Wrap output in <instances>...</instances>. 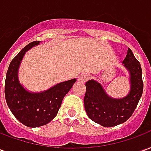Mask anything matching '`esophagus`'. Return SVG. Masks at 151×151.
Instances as JSON below:
<instances>
[{
    "label": "esophagus",
    "instance_id": "34e87169",
    "mask_svg": "<svg viewBox=\"0 0 151 151\" xmlns=\"http://www.w3.org/2000/svg\"><path fill=\"white\" fill-rule=\"evenodd\" d=\"M89 78H90V76H89L88 74H86V73H82V74H81V75L79 76L78 80V82H85L86 81L88 80Z\"/></svg>",
    "mask_w": 151,
    "mask_h": 151
}]
</instances>
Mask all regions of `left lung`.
Returning <instances> with one entry per match:
<instances>
[{"mask_svg":"<svg viewBox=\"0 0 151 151\" xmlns=\"http://www.w3.org/2000/svg\"><path fill=\"white\" fill-rule=\"evenodd\" d=\"M122 64L129 73L130 85L129 91L124 97H111L104 86L94 79L86 82V112L91 120L104 127H113L125 122L133 113L142 95L141 65L129 48Z\"/></svg>","mask_w":151,"mask_h":151,"instance_id":"obj_1","label":"left lung"}]
</instances>
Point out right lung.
<instances>
[{
    "label": "right lung",
    "instance_id": "1",
    "mask_svg": "<svg viewBox=\"0 0 151 151\" xmlns=\"http://www.w3.org/2000/svg\"><path fill=\"white\" fill-rule=\"evenodd\" d=\"M40 41L29 43L13 59L6 73L5 95L9 108L22 124L31 128L45 125L59 111L64 97L77 79H70L52 86L43 91L32 92L22 84L18 77L19 67L27 51Z\"/></svg>",
    "mask_w": 151,
    "mask_h": 151
}]
</instances>
